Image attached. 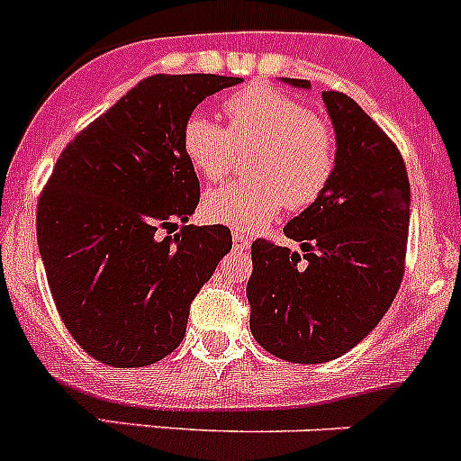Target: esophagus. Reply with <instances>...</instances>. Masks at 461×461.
Wrapping results in <instances>:
<instances>
[{
    "mask_svg": "<svg viewBox=\"0 0 461 461\" xmlns=\"http://www.w3.org/2000/svg\"><path fill=\"white\" fill-rule=\"evenodd\" d=\"M249 244H251V240H249V235H244V233H233V247L238 249V251H247Z\"/></svg>",
    "mask_w": 461,
    "mask_h": 461,
    "instance_id": "34e87169",
    "label": "esophagus"
}]
</instances>
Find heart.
Wrapping results in <instances>:
<instances>
[{
    "label": "heart",
    "mask_w": 461,
    "mask_h": 461,
    "mask_svg": "<svg viewBox=\"0 0 461 461\" xmlns=\"http://www.w3.org/2000/svg\"><path fill=\"white\" fill-rule=\"evenodd\" d=\"M228 128L192 116L183 128V148L205 180H219L233 167L235 148H253L251 180L208 192L203 212L235 230H256L278 210L313 205L331 180L336 143L327 123L285 93L256 84L223 103Z\"/></svg>",
    "instance_id": "b5f03b06"
}]
</instances>
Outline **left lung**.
<instances>
[{
	"mask_svg": "<svg viewBox=\"0 0 461 461\" xmlns=\"http://www.w3.org/2000/svg\"><path fill=\"white\" fill-rule=\"evenodd\" d=\"M322 100L336 132L331 180L283 228L302 253L256 240L247 283L253 338L293 363L331 361L361 343L393 303L407 253L402 155L349 95L324 91Z\"/></svg>",
	"mask_w": 461,
	"mask_h": 461,
	"instance_id": "left-lung-1",
	"label": "left lung"
}]
</instances>
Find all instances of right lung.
Masks as SVG:
<instances>
[{
    "label": "right lung",
    "instance_id": "obj_1",
    "mask_svg": "<svg viewBox=\"0 0 461 461\" xmlns=\"http://www.w3.org/2000/svg\"><path fill=\"white\" fill-rule=\"evenodd\" d=\"M240 82L143 79L54 167L38 201V249L63 324L104 366L143 368L178 348L189 303L233 247L221 223L187 226L201 189L183 128L208 95Z\"/></svg>",
    "mask_w": 461,
    "mask_h": 461
}]
</instances>
